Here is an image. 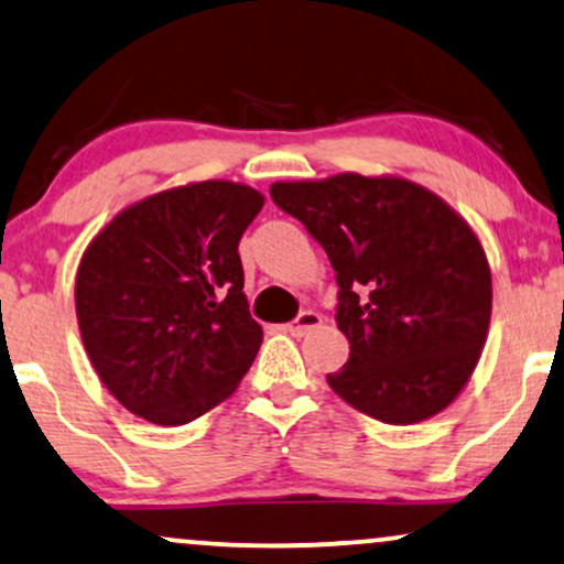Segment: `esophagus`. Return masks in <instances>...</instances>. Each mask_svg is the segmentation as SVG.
<instances>
[{"mask_svg": "<svg viewBox=\"0 0 564 564\" xmlns=\"http://www.w3.org/2000/svg\"><path fill=\"white\" fill-rule=\"evenodd\" d=\"M321 324H324V318H321V313H316V311H303V313H297L295 318L290 321L288 326V332L292 334V336H305L308 332H313V328H318Z\"/></svg>", "mask_w": 564, "mask_h": 564, "instance_id": "1", "label": "esophagus"}]
</instances>
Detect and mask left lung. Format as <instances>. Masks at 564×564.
I'll return each instance as SVG.
<instances>
[{
    "label": "left lung",
    "instance_id": "left-lung-1",
    "mask_svg": "<svg viewBox=\"0 0 564 564\" xmlns=\"http://www.w3.org/2000/svg\"><path fill=\"white\" fill-rule=\"evenodd\" d=\"M269 194L336 272L349 360L328 386L389 425L448 406L477 368L492 313V276L469 225L404 178L345 173Z\"/></svg>",
    "mask_w": 564,
    "mask_h": 564
}]
</instances>
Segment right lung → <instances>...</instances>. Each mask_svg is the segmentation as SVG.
<instances>
[{"instance_id":"right-lung-1","label":"right lung","mask_w":564,"mask_h":564,"mask_svg":"<svg viewBox=\"0 0 564 564\" xmlns=\"http://www.w3.org/2000/svg\"><path fill=\"white\" fill-rule=\"evenodd\" d=\"M264 196L230 181L171 188L116 215L75 282L79 334L106 389L186 425L238 389L261 347L238 243Z\"/></svg>"}]
</instances>
